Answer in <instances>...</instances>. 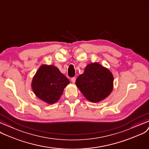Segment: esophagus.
I'll use <instances>...</instances> for the list:
<instances>
[{
  "label": "esophagus",
  "mask_w": 149,
  "mask_h": 149,
  "mask_svg": "<svg viewBox=\"0 0 149 149\" xmlns=\"http://www.w3.org/2000/svg\"><path fill=\"white\" fill-rule=\"evenodd\" d=\"M71 81H72V83H75V81H76V78L75 77H72V79H71Z\"/></svg>",
  "instance_id": "obj_1"
}]
</instances>
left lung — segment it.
<instances>
[{"instance_id": "left-lung-1", "label": "left lung", "mask_w": 149, "mask_h": 149, "mask_svg": "<svg viewBox=\"0 0 149 149\" xmlns=\"http://www.w3.org/2000/svg\"><path fill=\"white\" fill-rule=\"evenodd\" d=\"M76 86L91 102L107 97L113 88V76L110 71L97 62L89 63L76 80Z\"/></svg>"}]
</instances>
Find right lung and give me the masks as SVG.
<instances>
[{
    "label": "right lung",
    "mask_w": 149,
    "mask_h": 149,
    "mask_svg": "<svg viewBox=\"0 0 149 149\" xmlns=\"http://www.w3.org/2000/svg\"><path fill=\"white\" fill-rule=\"evenodd\" d=\"M70 84L67 77L54 65H42L34 76L32 90L38 98L48 104L57 102Z\"/></svg>",
    "instance_id": "add662e5"
}]
</instances>
